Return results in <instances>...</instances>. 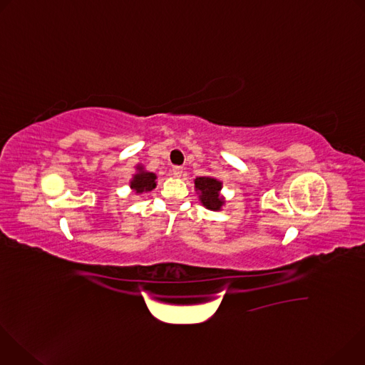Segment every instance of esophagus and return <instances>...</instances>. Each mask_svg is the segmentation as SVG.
Listing matches in <instances>:
<instances>
[{
  "mask_svg": "<svg viewBox=\"0 0 365 365\" xmlns=\"http://www.w3.org/2000/svg\"><path fill=\"white\" fill-rule=\"evenodd\" d=\"M172 173H173L176 178H180V176L183 175V168H182V166H173Z\"/></svg>",
  "mask_w": 365,
  "mask_h": 365,
  "instance_id": "esophagus-1",
  "label": "esophagus"
}]
</instances>
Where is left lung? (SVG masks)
I'll return each instance as SVG.
<instances>
[{
    "instance_id": "8db88e82",
    "label": "left lung",
    "mask_w": 365,
    "mask_h": 365,
    "mask_svg": "<svg viewBox=\"0 0 365 365\" xmlns=\"http://www.w3.org/2000/svg\"><path fill=\"white\" fill-rule=\"evenodd\" d=\"M195 187L200 192V200H202L203 206L207 207V210L218 211L222 206L224 200L220 196V190L222 187L221 182H218L214 178L202 176V178H196Z\"/></svg>"
}]
</instances>
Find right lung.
I'll list each match as a JSON object with an SVG mask.
<instances>
[{"mask_svg":"<svg viewBox=\"0 0 365 365\" xmlns=\"http://www.w3.org/2000/svg\"><path fill=\"white\" fill-rule=\"evenodd\" d=\"M137 193L141 192H147L154 189L155 186V175L154 173H148V172H140L134 176V179L131 180L130 185Z\"/></svg>","mask_w":365,"mask_h":365,"instance_id":"add662e5","label":"right lung"}]
</instances>
